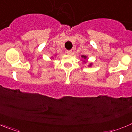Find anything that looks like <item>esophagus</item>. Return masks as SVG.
Masks as SVG:
<instances>
[{
    "label": "esophagus",
    "mask_w": 132,
    "mask_h": 132,
    "mask_svg": "<svg viewBox=\"0 0 132 132\" xmlns=\"http://www.w3.org/2000/svg\"><path fill=\"white\" fill-rule=\"evenodd\" d=\"M71 52H72V51H71V50H66V53L67 54H68V55L71 54Z\"/></svg>",
    "instance_id": "1"
}]
</instances>
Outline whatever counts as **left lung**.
<instances>
[{
  "mask_svg": "<svg viewBox=\"0 0 132 132\" xmlns=\"http://www.w3.org/2000/svg\"><path fill=\"white\" fill-rule=\"evenodd\" d=\"M82 58H84V59H86V56H84V55H82Z\"/></svg>",
  "mask_w": 132,
  "mask_h": 132,
  "instance_id": "8db88e82",
  "label": "left lung"
}]
</instances>
